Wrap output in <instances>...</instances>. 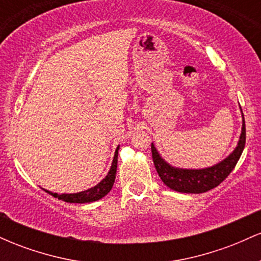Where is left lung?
Masks as SVG:
<instances>
[{"label":"left lung","mask_w":261,"mask_h":261,"mask_svg":"<svg viewBox=\"0 0 261 261\" xmlns=\"http://www.w3.org/2000/svg\"><path fill=\"white\" fill-rule=\"evenodd\" d=\"M242 119H243V122H242V133L241 136H239L238 145H237L234 151L228 157L221 161L220 163L215 164L212 167H207V168L184 169L170 166L168 162H166L162 158V155L158 153L157 148L154 147L153 142H152V158H153L154 167L157 169L158 175L161 176L162 181L167 187L172 189V190L187 194L206 193V191L218 187L229 175V173L234 169L237 162L239 161L242 152L244 149L245 121L243 113H242Z\"/></svg>","instance_id":"1"}]
</instances>
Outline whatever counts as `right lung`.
Wrapping results in <instances>:
<instances>
[{"label":"right lung","instance_id":"right-lung-1","mask_svg":"<svg viewBox=\"0 0 261 261\" xmlns=\"http://www.w3.org/2000/svg\"><path fill=\"white\" fill-rule=\"evenodd\" d=\"M118 152H119V146L115 149V154H114L112 167H110L107 176L100 182H98L95 187L89 188L85 191H80V193H74V194L51 193V191L46 190V189H44V191H46L47 194H50V195L54 197H58L59 200H62V201L71 202V203H86V202L97 201V200L104 197L110 190H112L114 181H115L116 167H118Z\"/></svg>","mask_w":261,"mask_h":261}]
</instances>
